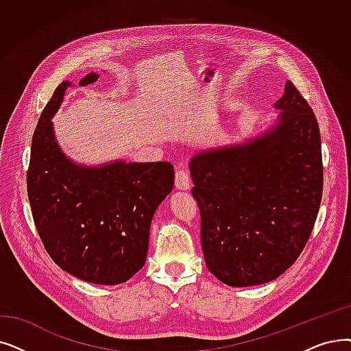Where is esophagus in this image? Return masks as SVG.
<instances>
[{"mask_svg":"<svg viewBox=\"0 0 351 351\" xmlns=\"http://www.w3.org/2000/svg\"><path fill=\"white\" fill-rule=\"evenodd\" d=\"M175 186L178 189L186 191L191 188V178L185 169H178L175 173Z\"/></svg>","mask_w":351,"mask_h":351,"instance_id":"34e87169","label":"esophagus"}]
</instances>
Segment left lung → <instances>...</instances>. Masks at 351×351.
Segmentation results:
<instances>
[{"label": "left lung", "mask_w": 351, "mask_h": 351, "mask_svg": "<svg viewBox=\"0 0 351 351\" xmlns=\"http://www.w3.org/2000/svg\"><path fill=\"white\" fill-rule=\"evenodd\" d=\"M277 119L255 138L199 152L189 171L208 269L231 287L278 278L310 238L323 195L315 116L287 82Z\"/></svg>", "instance_id": "obj_1"}]
</instances>
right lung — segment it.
<instances>
[{
	"mask_svg": "<svg viewBox=\"0 0 351 351\" xmlns=\"http://www.w3.org/2000/svg\"><path fill=\"white\" fill-rule=\"evenodd\" d=\"M97 79V73H88L79 84ZM70 86L69 80L60 84L40 116L28 199L44 248L60 268L91 284L116 285L145 265L152 218L173 189L175 171L169 162L87 166L70 159L51 121Z\"/></svg>",
	"mask_w": 351,
	"mask_h": 351,
	"instance_id": "right-lung-1",
	"label": "right lung"
}]
</instances>
